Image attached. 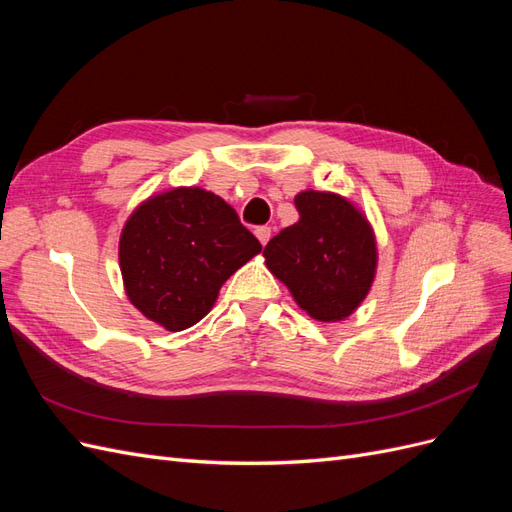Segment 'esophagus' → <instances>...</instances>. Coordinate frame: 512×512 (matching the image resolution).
I'll return each mask as SVG.
<instances>
[{
    "mask_svg": "<svg viewBox=\"0 0 512 512\" xmlns=\"http://www.w3.org/2000/svg\"><path fill=\"white\" fill-rule=\"evenodd\" d=\"M254 232H256L258 241H260L262 245H267V241L271 239V228H269V226H258Z\"/></svg>",
    "mask_w": 512,
    "mask_h": 512,
    "instance_id": "esophagus-1",
    "label": "esophagus"
}]
</instances>
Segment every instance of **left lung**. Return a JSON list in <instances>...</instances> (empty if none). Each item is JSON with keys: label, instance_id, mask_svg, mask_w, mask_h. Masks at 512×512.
<instances>
[{"label": "left lung", "instance_id": "left-lung-1", "mask_svg": "<svg viewBox=\"0 0 512 512\" xmlns=\"http://www.w3.org/2000/svg\"><path fill=\"white\" fill-rule=\"evenodd\" d=\"M299 220L275 235L265 258L301 309L320 322L348 318L374 284V230L350 200L305 190L294 196Z\"/></svg>", "mask_w": 512, "mask_h": 512}]
</instances>
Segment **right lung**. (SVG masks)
<instances>
[{"instance_id": "add662e5", "label": "right lung", "mask_w": 512, "mask_h": 512, "mask_svg": "<svg viewBox=\"0 0 512 512\" xmlns=\"http://www.w3.org/2000/svg\"><path fill=\"white\" fill-rule=\"evenodd\" d=\"M262 250L237 211L200 188L151 196L119 239V267L132 305L166 331L203 320L228 277Z\"/></svg>"}]
</instances>
